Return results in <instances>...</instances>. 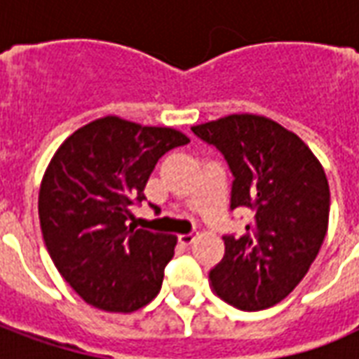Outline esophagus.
I'll return each mask as SVG.
<instances>
[{"mask_svg": "<svg viewBox=\"0 0 359 359\" xmlns=\"http://www.w3.org/2000/svg\"><path fill=\"white\" fill-rule=\"evenodd\" d=\"M196 238V233H188V234H179V242L184 244V246H190Z\"/></svg>", "mask_w": 359, "mask_h": 359, "instance_id": "34e87169", "label": "esophagus"}]
</instances>
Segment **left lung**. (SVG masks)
Returning <instances> with one entry per match:
<instances>
[{
	"label": "left lung",
	"instance_id": "1",
	"mask_svg": "<svg viewBox=\"0 0 359 359\" xmlns=\"http://www.w3.org/2000/svg\"><path fill=\"white\" fill-rule=\"evenodd\" d=\"M192 133L226 159L231 210L254 211L244 236H223L213 292L244 311L271 308L306 277L323 244L331 205L323 167L296 134L262 115H229Z\"/></svg>",
	"mask_w": 359,
	"mask_h": 359
}]
</instances>
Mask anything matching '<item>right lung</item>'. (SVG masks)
Returning <instances> with one entry per match:
<instances>
[{"label": "right lung", "mask_w": 359, "mask_h": 359, "mask_svg": "<svg viewBox=\"0 0 359 359\" xmlns=\"http://www.w3.org/2000/svg\"><path fill=\"white\" fill-rule=\"evenodd\" d=\"M169 126L107 115L67 138L43 172L38 215L53 264L82 300L130 313L161 290L177 236L126 225L146 200L149 175L169 149L188 144Z\"/></svg>", "instance_id": "1"}]
</instances>
